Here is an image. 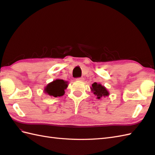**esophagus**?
I'll list each match as a JSON object with an SVG mask.
<instances>
[{"instance_id":"obj_1","label":"esophagus","mask_w":155,"mask_h":155,"mask_svg":"<svg viewBox=\"0 0 155 155\" xmlns=\"http://www.w3.org/2000/svg\"><path fill=\"white\" fill-rule=\"evenodd\" d=\"M76 80H78V81H84V78H78L77 79H76Z\"/></svg>"}]
</instances>
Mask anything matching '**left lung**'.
I'll return each mask as SVG.
<instances>
[{
	"label": "left lung",
	"instance_id": "obj_1",
	"mask_svg": "<svg viewBox=\"0 0 155 155\" xmlns=\"http://www.w3.org/2000/svg\"><path fill=\"white\" fill-rule=\"evenodd\" d=\"M91 89L94 94L97 96V99H100L101 97H105L109 95V92L107 91L106 88L102 86L101 84H97L96 82L92 85Z\"/></svg>",
	"mask_w": 155,
	"mask_h": 155
}]
</instances>
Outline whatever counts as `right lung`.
<instances>
[{"label": "right lung", "instance_id": "add662e5", "mask_svg": "<svg viewBox=\"0 0 155 155\" xmlns=\"http://www.w3.org/2000/svg\"><path fill=\"white\" fill-rule=\"evenodd\" d=\"M67 87V81H64L63 79H56L46 87L45 92L51 96L59 97L64 94V90Z\"/></svg>", "mask_w": 155, "mask_h": 155}]
</instances>
